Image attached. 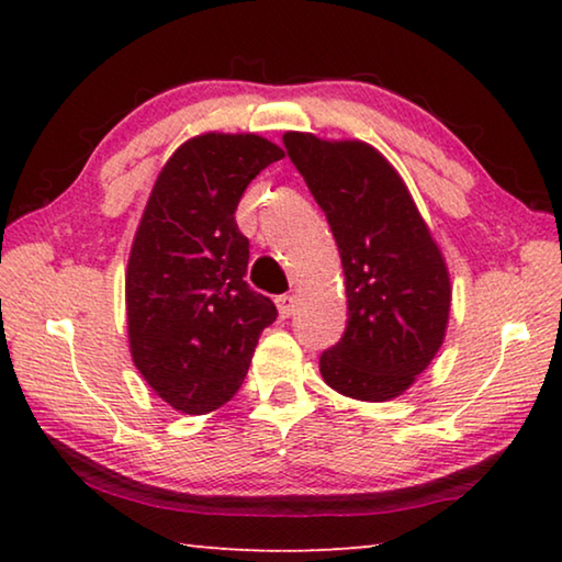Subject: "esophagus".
<instances>
[{
  "mask_svg": "<svg viewBox=\"0 0 562 562\" xmlns=\"http://www.w3.org/2000/svg\"><path fill=\"white\" fill-rule=\"evenodd\" d=\"M274 302H278V312H280L282 319L292 317L294 310H297V297H294V294H280V297Z\"/></svg>",
  "mask_w": 562,
  "mask_h": 562,
  "instance_id": "obj_1",
  "label": "esophagus"
}]
</instances>
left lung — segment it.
I'll list each match as a JSON object with an SVG mask.
<instances>
[{"label":"left lung","mask_w":562,"mask_h":562,"mask_svg":"<svg viewBox=\"0 0 562 562\" xmlns=\"http://www.w3.org/2000/svg\"><path fill=\"white\" fill-rule=\"evenodd\" d=\"M288 156L325 211L345 270L349 322L319 357L322 379L349 398L402 396L441 349L451 278L396 168L364 140L288 131Z\"/></svg>","instance_id":"1"}]
</instances>
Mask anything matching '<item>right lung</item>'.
<instances>
[{
  "label": "right lung",
  "mask_w": 562,
  "mask_h": 562,
  "mask_svg": "<svg viewBox=\"0 0 562 562\" xmlns=\"http://www.w3.org/2000/svg\"><path fill=\"white\" fill-rule=\"evenodd\" d=\"M284 150L258 133H201L166 160L133 237L126 319L133 364L180 414L231 402L278 310L250 290L237 203Z\"/></svg>",
  "instance_id": "add662e5"
}]
</instances>
